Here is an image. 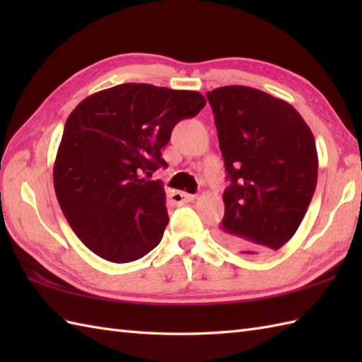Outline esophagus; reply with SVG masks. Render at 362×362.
I'll return each instance as SVG.
<instances>
[{
    "label": "esophagus",
    "instance_id": "34e87169",
    "mask_svg": "<svg viewBox=\"0 0 362 362\" xmlns=\"http://www.w3.org/2000/svg\"><path fill=\"white\" fill-rule=\"evenodd\" d=\"M169 197H171V202H174V204H187V202H191L196 199V196L188 194V193H185V191H174V193H171V196Z\"/></svg>",
    "mask_w": 362,
    "mask_h": 362
}]
</instances>
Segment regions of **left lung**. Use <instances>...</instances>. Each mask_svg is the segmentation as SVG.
<instances>
[{
  "instance_id": "left-lung-1",
  "label": "left lung",
  "mask_w": 362,
  "mask_h": 362,
  "mask_svg": "<svg viewBox=\"0 0 362 362\" xmlns=\"http://www.w3.org/2000/svg\"><path fill=\"white\" fill-rule=\"evenodd\" d=\"M230 185L222 235L240 253L279 250L303 221L319 158L311 129L283 99L227 86L206 93Z\"/></svg>"
}]
</instances>
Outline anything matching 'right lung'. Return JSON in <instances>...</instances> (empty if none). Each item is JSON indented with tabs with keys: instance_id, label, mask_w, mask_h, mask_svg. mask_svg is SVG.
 Instances as JSON below:
<instances>
[{
	"instance_id": "add662e5",
	"label": "right lung",
	"mask_w": 362,
	"mask_h": 362,
	"mask_svg": "<svg viewBox=\"0 0 362 362\" xmlns=\"http://www.w3.org/2000/svg\"><path fill=\"white\" fill-rule=\"evenodd\" d=\"M199 91L121 83L90 95L70 113L54 161V189L68 224L112 263L149 253L168 226L161 149L174 126L204 109Z\"/></svg>"
}]
</instances>
